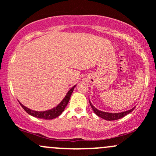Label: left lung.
<instances>
[{
  "mask_svg": "<svg viewBox=\"0 0 156 156\" xmlns=\"http://www.w3.org/2000/svg\"><path fill=\"white\" fill-rule=\"evenodd\" d=\"M89 103H90V105L91 108H92L93 111L94 112V113H95L97 116H99V117L102 118V119L107 121H114V120H118V119H122V118H123L124 116H125L126 115L131 112L135 108L133 107L131 109H129L127 110V111H125V112H122L112 113V112H103V111H101V110L97 109V108L94 107V105H93L92 103H91V102L90 101V100H89Z\"/></svg>",
  "mask_w": 156,
  "mask_h": 156,
  "instance_id": "left-lung-1",
  "label": "left lung"
}]
</instances>
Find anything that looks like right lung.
Masks as SVG:
<instances>
[{"label": "right lung", "instance_id": "1", "mask_svg": "<svg viewBox=\"0 0 156 156\" xmlns=\"http://www.w3.org/2000/svg\"><path fill=\"white\" fill-rule=\"evenodd\" d=\"M76 84L75 86H73L70 90L67 92L66 95L65 96L63 99L62 100V101L59 103L56 106L53 107L51 109H48L46 110V111H34V110H31L29 108L26 106H23L21 103L20 102V104L21 105L22 107L23 108V109L29 114L31 116H34L35 118H38V119H53L55 118L58 117V116L60 115L62 113V112L64 111L65 108L66 107L67 104L69 103V100H70V97L71 95H72V92L74 90V88L75 87Z\"/></svg>", "mask_w": 156, "mask_h": 156}]
</instances>
